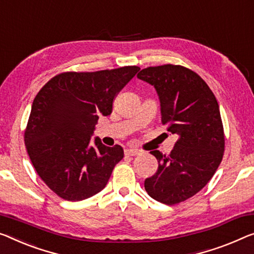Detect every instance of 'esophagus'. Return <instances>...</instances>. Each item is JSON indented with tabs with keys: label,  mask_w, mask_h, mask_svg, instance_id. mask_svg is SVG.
<instances>
[{
	"label": "esophagus",
	"mask_w": 254,
	"mask_h": 254,
	"mask_svg": "<svg viewBox=\"0 0 254 254\" xmlns=\"http://www.w3.org/2000/svg\"><path fill=\"white\" fill-rule=\"evenodd\" d=\"M124 154H126L127 156H135V155L139 154V150H137V149H126V150H124Z\"/></svg>",
	"instance_id": "obj_1"
}]
</instances>
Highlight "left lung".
Listing matches in <instances>:
<instances>
[{"instance_id": "1", "label": "left lung", "mask_w": 254, "mask_h": 254, "mask_svg": "<svg viewBox=\"0 0 254 254\" xmlns=\"http://www.w3.org/2000/svg\"><path fill=\"white\" fill-rule=\"evenodd\" d=\"M137 77L154 85L161 101L162 124L179 135L168 156L150 151L158 169L145 180L150 197L175 205L197 194L221 163L225 132L218 101L205 81L184 66L147 67Z\"/></svg>"}]
</instances>
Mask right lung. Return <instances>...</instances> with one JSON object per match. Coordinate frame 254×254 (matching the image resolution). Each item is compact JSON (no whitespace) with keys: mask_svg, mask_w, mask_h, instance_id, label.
<instances>
[{"mask_svg":"<svg viewBox=\"0 0 254 254\" xmlns=\"http://www.w3.org/2000/svg\"><path fill=\"white\" fill-rule=\"evenodd\" d=\"M140 69L124 66L98 71H65L45 83L33 101L24 140L32 164L44 184L76 202L103 190L124 156L119 145L90 139L99 116L113 112L121 90Z\"/></svg>","mask_w":254,"mask_h":254,"instance_id":"1","label":"right lung"}]
</instances>
